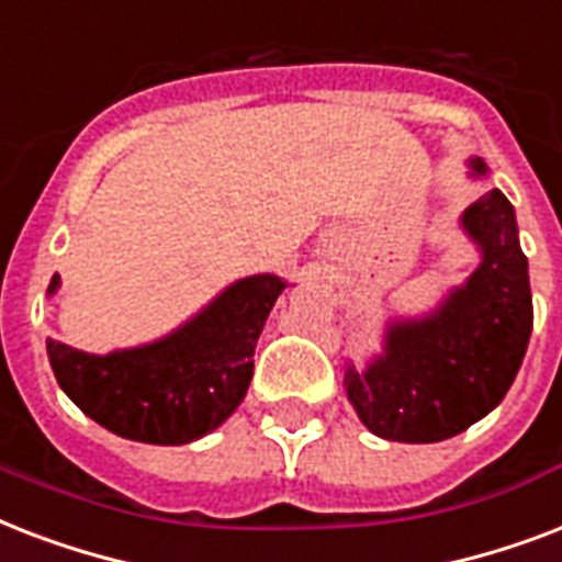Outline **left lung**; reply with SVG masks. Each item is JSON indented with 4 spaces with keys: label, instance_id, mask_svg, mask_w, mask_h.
<instances>
[{
    "label": "left lung",
    "instance_id": "left-lung-1",
    "mask_svg": "<svg viewBox=\"0 0 562 562\" xmlns=\"http://www.w3.org/2000/svg\"><path fill=\"white\" fill-rule=\"evenodd\" d=\"M470 169L487 175L481 160ZM461 227L481 250L470 280L435 312L391 321L382 356L344 373L359 419L384 440L437 443L461 435L505 400L522 368L533 303L514 206L490 189L467 206Z\"/></svg>",
    "mask_w": 562,
    "mask_h": 562
}]
</instances>
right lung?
<instances>
[{
  "mask_svg": "<svg viewBox=\"0 0 562 562\" xmlns=\"http://www.w3.org/2000/svg\"><path fill=\"white\" fill-rule=\"evenodd\" d=\"M60 277H52L55 294ZM285 280L256 273L160 341L92 356L46 341L57 384L99 426L127 440L183 446L210 435L245 400L254 350Z\"/></svg>",
  "mask_w": 562,
  "mask_h": 562,
  "instance_id": "add662e5",
  "label": "right lung"
}]
</instances>
